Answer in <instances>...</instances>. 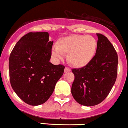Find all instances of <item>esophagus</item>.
Wrapping results in <instances>:
<instances>
[{
	"instance_id": "obj_1",
	"label": "esophagus",
	"mask_w": 128,
	"mask_h": 128,
	"mask_svg": "<svg viewBox=\"0 0 128 128\" xmlns=\"http://www.w3.org/2000/svg\"><path fill=\"white\" fill-rule=\"evenodd\" d=\"M64 71H65V72H68L71 71V70H70V68H69L68 67H65Z\"/></svg>"
}]
</instances>
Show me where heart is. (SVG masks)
<instances>
[{"label": "heart", "mask_w": 128, "mask_h": 128, "mask_svg": "<svg viewBox=\"0 0 128 128\" xmlns=\"http://www.w3.org/2000/svg\"><path fill=\"white\" fill-rule=\"evenodd\" d=\"M97 40L90 35H71L60 39L52 48V55L57 59L67 54L72 66L82 68L92 60L97 50Z\"/></svg>", "instance_id": "obj_1"}]
</instances>
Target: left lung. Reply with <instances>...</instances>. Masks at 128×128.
<instances>
[{
  "instance_id": "1",
  "label": "left lung",
  "mask_w": 128,
  "mask_h": 128,
  "mask_svg": "<svg viewBox=\"0 0 128 128\" xmlns=\"http://www.w3.org/2000/svg\"><path fill=\"white\" fill-rule=\"evenodd\" d=\"M98 37L96 55L88 65L72 70L75 79L72 94L81 105L92 106L104 100L116 80L118 57L116 51L102 34Z\"/></svg>"
}]
</instances>
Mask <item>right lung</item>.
I'll use <instances>...</instances> for the list:
<instances>
[{
  "mask_svg": "<svg viewBox=\"0 0 128 128\" xmlns=\"http://www.w3.org/2000/svg\"><path fill=\"white\" fill-rule=\"evenodd\" d=\"M53 44L48 32H29L18 41L10 54V85L29 105L46 102L64 72L65 66L50 62Z\"/></svg>",
  "mask_w": 128,
  "mask_h": 128,
  "instance_id": "right-lung-1",
  "label": "right lung"
}]
</instances>
